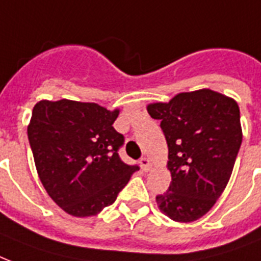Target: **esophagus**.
Here are the masks:
<instances>
[{
  "instance_id": "1",
  "label": "esophagus",
  "mask_w": 261,
  "mask_h": 261,
  "mask_svg": "<svg viewBox=\"0 0 261 261\" xmlns=\"http://www.w3.org/2000/svg\"><path fill=\"white\" fill-rule=\"evenodd\" d=\"M139 163H140L141 169L144 171H148L149 169H151V166H152V165H151V161H149L148 158H141Z\"/></svg>"
}]
</instances>
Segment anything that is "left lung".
Returning a JSON list of instances; mask_svg holds the SVG:
<instances>
[{
  "instance_id": "obj_1",
  "label": "left lung",
  "mask_w": 261,
  "mask_h": 261,
  "mask_svg": "<svg viewBox=\"0 0 261 261\" xmlns=\"http://www.w3.org/2000/svg\"><path fill=\"white\" fill-rule=\"evenodd\" d=\"M147 110L161 120L169 147L171 182L156 204L173 221H196L229 182L242 141L240 108L234 99L203 88L151 103Z\"/></svg>"
}]
</instances>
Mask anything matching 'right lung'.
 I'll return each mask as SVG.
<instances>
[{"instance_id":"add662e5","label":"right lung","mask_w":261,"mask_h":261,"mask_svg":"<svg viewBox=\"0 0 261 261\" xmlns=\"http://www.w3.org/2000/svg\"><path fill=\"white\" fill-rule=\"evenodd\" d=\"M120 110L61 99L34 106L27 133L42 185L72 217H94L116 201L139 166L121 161Z\"/></svg>"}]
</instances>
